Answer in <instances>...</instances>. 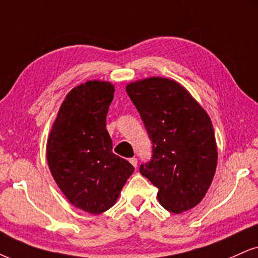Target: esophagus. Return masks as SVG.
<instances>
[{
	"mask_svg": "<svg viewBox=\"0 0 258 258\" xmlns=\"http://www.w3.org/2000/svg\"><path fill=\"white\" fill-rule=\"evenodd\" d=\"M129 161H130V164H132L134 167L138 166V159H136L135 157L134 158H130Z\"/></svg>",
	"mask_w": 258,
	"mask_h": 258,
	"instance_id": "obj_1",
	"label": "esophagus"
}]
</instances>
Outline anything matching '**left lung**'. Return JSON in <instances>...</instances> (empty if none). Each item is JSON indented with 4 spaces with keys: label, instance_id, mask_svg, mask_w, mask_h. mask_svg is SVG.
<instances>
[{
    "label": "left lung",
    "instance_id": "left-lung-1",
    "mask_svg": "<svg viewBox=\"0 0 258 258\" xmlns=\"http://www.w3.org/2000/svg\"><path fill=\"white\" fill-rule=\"evenodd\" d=\"M125 90L153 144L152 159L140 172L158 187L166 211H189L202 201L217 170V141L208 113L170 79L153 76Z\"/></svg>",
    "mask_w": 258,
    "mask_h": 258
}]
</instances>
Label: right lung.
<instances>
[{
    "label": "right lung",
    "instance_id": "add662e5",
    "mask_svg": "<svg viewBox=\"0 0 258 258\" xmlns=\"http://www.w3.org/2000/svg\"><path fill=\"white\" fill-rule=\"evenodd\" d=\"M114 87L87 81L67 94L46 145L51 174L76 208L100 214L111 208L134 166L112 153L106 114Z\"/></svg>",
    "mask_w": 258,
    "mask_h": 258
}]
</instances>
